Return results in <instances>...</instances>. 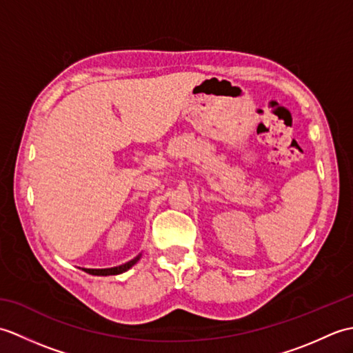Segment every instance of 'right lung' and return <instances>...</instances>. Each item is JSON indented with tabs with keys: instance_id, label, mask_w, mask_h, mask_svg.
I'll list each match as a JSON object with an SVG mask.
<instances>
[{
	"instance_id": "1",
	"label": "right lung",
	"mask_w": 353,
	"mask_h": 353,
	"mask_svg": "<svg viewBox=\"0 0 353 353\" xmlns=\"http://www.w3.org/2000/svg\"><path fill=\"white\" fill-rule=\"evenodd\" d=\"M142 256V253H139L137 258L130 259L129 262H125V264L123 265H118V267H110V268H81L83 272L89 273V274H94V276H112V274H121L124 272H127V270L132 268L137 262L139 261V258Z\"/></svg>"
}]
</instances>
